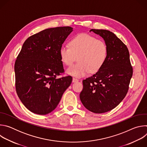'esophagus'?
Masks as SVG:
<instances>
[{
    "mask_svg": "<svg viewBox=\"0 0 147 147\" xmlns=\"http://www.w3.org/2000/svg\"><path fill=\"white\" fill-rule=\"evenodd\" d=\"M72 81H73V82H76L78 81V79H77V78H73V80H72Z\"/></svg>",
    "mask_w": 147,
    "mask_h": 147,
    "instance_id": "34e87169",
    "label": "esophagus"
}]
</instances>
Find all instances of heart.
<instances>
[{
	"label": "heart",
	"mask_w": 147,
	"mask_h": 147,
	"mask_svg": "<svg viewBox=\"0 0 147 147\" xmlns=\"http://www.w3.org/2000/svg\"><path fill=\"white\" fill-rule=\"evenodd\" d=\"M107 54L105 43L86 33L74 37L70 42V47L63 45L59 49L60 59L66 65H71L78 56L77 63L66 70L69 74L76 77L98 71L105 62Z\"/></svg>",
	"instance_id": "obj_1"
}]
</instances>
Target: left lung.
Here are the masks:
<instances>
[{
	"label": "left lung",
	"mask_w": 147,
	"mask_h": 147,
	"mask_svg": "<svg viewBox=\"0 0 147 147\" xmlns=\"http://www.w3.org/2000/svg\"><path fill=\"white\" fill-rule=\"evenodd\" d=\"M91 31L105 40L107 57L95 74L82 81L80 98L86 109L102 113L116 108L126 95L133 67L126 45L115 34L106 30L91 29Z\"/></svg>",
	"instance_id": "1"
}]
</instances>
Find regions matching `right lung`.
I'll return each mask as SVG.
<instances>
[{
    "mask_svg": "<svg viewBox=\"0 0 147 147\" xmlns=\"http://www.w3.org/2000/svg\"><path fill=\"white\" fill-rule=\"evenodd\" d=\"M73 31L71 27L48 28L30 36L15 62L16 89L31 112L44 115L57 106L72 77L60 78L64 72L59 49Z\"/></svg>",
    "mask_w": 147,
    "mask_h": 147,
    "instance_id": "obj_1",
    "label": "right lung"
}]
</instances>
